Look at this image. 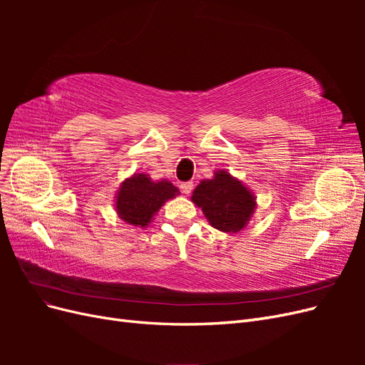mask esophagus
<instances>
[{"label": "esophagus", "mask_w": 365, "mask_h": 365, "mask_svg": "<svg viewBox=\"0 0 365 365\" xmlns=\"http://www.w3.org/2000/svg\"><path fill=\"white\" fill-rule=\"evenodd\" d=\"M181 190H182V193H185V195L192 193V190H193V182H192V181L181 182Z\"/></svg>", "instance_id": "esophagus-1"}]
</instances>
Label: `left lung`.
Here are the masks:
<instances>
[{
    "mask_svg": "<svg viewBox=\"0 0 365 365\" xmlns=\"http://www.w3.org/2000/svg\"><path fill=\"white\" fill-rule=\"evenodd\" d=\"M192 201L202 208L212 227L224 233H237L244 228L256 207L247 187L224 170L217 172L213 180L201 181Z\"/></svg>",
    "mask_w": 365,
    "mask_h": 365,
    "instance_id": "8db88e82",
    "label": "left lung"
}]
</instances>
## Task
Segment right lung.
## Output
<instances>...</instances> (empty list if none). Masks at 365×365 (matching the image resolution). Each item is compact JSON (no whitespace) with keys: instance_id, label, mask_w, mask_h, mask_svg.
Wrapping results in <instances>:
<instances>
[{"instance_id":"1","label":"right lung","mask_w":365,"mask_h":365,"mask_svg":"<svg viewBox=\"0 0 365 365\" xmlns=\"http://www.w3.org/2000/svg\"><path fill=\"white\" fill-rule=\"evenodd\" d=\"M180 193L169 181L152 182L146 175H134L120 187L117 195V213L125 222L146 227L161 205Z\"/></svg>"}]
</instances>
